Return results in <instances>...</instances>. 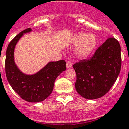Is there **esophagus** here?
Masks as SVG:
<instances>
[{
    "mask_svg": "<svg viewBox=\"0 0 129 129\" xmlns=\"http://www.w3.org/2000/svg\"><path fill=\"white\" fill-rule=\"evenodd\" d=\"M72 63L71 62V61H67V63H66L67 68H72Z\"/></svg>",
    "mask_w": 129,
    "mask_h": 129,
    "instance_id": "esophagus-1",
    "label": "esophagus"
}]
</instances>
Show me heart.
Instances as JSON below:
<instances>
[{
    "instance_id": "1",
    "label": "heart",
    "mask_w": 129,
    "mask_h": 129,
    "mask_svg": "<svg viewBox=\"0 0 129 129\" xmlns=\"http://www.w3.org/2000/svg\"><path fill=\"white\" fill-rule=\"evenodd\" d=\"M73 44L78 45L75 50V54L79 57H85L93 51L97 44V40L93 34L79 32L74 36Z\"/></svg>"
}]
</instances>
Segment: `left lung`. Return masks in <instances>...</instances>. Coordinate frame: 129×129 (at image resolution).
<instances>
[{
  "instance_id": "8db88e82",
  "label": "left lung",
  "mask_w": 129,
  "mask_h": 129,
  "mask_svg": "<svg viewBox=\"0 0 129 129\" xmlns=\"http://www.w3.org/2000/svg\"><path fill=\"white\" fill-rule=\"evenodd\" d=\"M77 75L75 89L87 99L103 97L111 88L121 68V46L115 38H109L97 48L89 59L73 66Z\"/></svg>"
}]
</instances>
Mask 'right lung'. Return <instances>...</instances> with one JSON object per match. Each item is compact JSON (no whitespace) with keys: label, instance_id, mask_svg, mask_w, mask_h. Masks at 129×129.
<instances>
[{"label":"right lung","instance_id":"right-lung-1","mask_svg":"<svg viewBox=\"0 0 129 129\" xmlns=\"http://www.w3.org/2000/svg\"><path fill=\"white\" fill-rule=\"evenodd\" d=\"M31 31V28L23 30L8 44L5 71L10 86L22 99L28 102L37 103L45 100L52 93L55 79L66 70V66L65 60H59L50 61L33 75H27L21 72L14 61V48L23 34Z\"/></svg>","mask_w":129,"mask_h":129}]
</instances>
